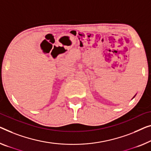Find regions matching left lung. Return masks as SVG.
<instances>
[{
    "mask_svg": "<svg viewBox=\"0 0 151 151\" xmlns=\"http://www.w3.org/2000/svg\"><path fill=\"white\" fill-rule=\"evenodd\" d=\"M135 96H136V95H135V96H134V97H135ZM133 98H132V99H133Z\"/></svg>",
    "mask_w": 151,
    "mask_h": 151,
    "instance_id": "obj_1",
    "label": "left lung"
}]
</instances>
